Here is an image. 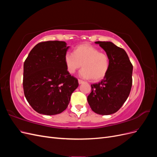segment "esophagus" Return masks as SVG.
Here are the masks:
<instances>
[{
  "label": "esophagus",
  "instance_id": "obj_1",
  "mask_svg": "<svg viewBox=\"0 0 157 157\" xmlns=\"http://www.w3.org/2000/svg\"><path fill=\"white\" fill-rule=\"evenodd\" d=\"M78 84H80L84 82L83 80H80V79H78Z\"/></svg>",
  "mask_w": 157,
  "mask_h": 157
}]
</instances>
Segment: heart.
Returning <instances> with one entry per match:
<instances>
[{"mask_svg":"<svg viewBox=\"0 0 157 157\" xmlns=\"http://www.w3.org/2000/svg\"><path fill=\"white\" fill-rule=\"evenodd\" d=\"M67 71L73 74L82 67L80 75L84 78L99 81L107 75L110 67V58L107 54L89 44H82L74 50V54L67 52L64 56Z\"/></svg>","mask_w":157,"mask_h":157,"instance_id":"b5f03b06","label":"heart"}]
</instances>
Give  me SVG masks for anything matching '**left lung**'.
<instances>
[{
  "label": "left lung",
  "instance_id": "1",
  "mask_svg": "<svg viewBox=\"0 0 157 157\" xmlns=\"http://www.w3.org/2000/svg\"><path fill=\"white\" fill-rule=\"evenodd\" d=\"M110 58V67L101 82L91 84L87 100L92 110L101 115L120 109L130 93L133 65L124 49L111 42L97 41Z\"/></svg>",
  "mask_w": 157,
  "mask_h": 157
}]
</instances>
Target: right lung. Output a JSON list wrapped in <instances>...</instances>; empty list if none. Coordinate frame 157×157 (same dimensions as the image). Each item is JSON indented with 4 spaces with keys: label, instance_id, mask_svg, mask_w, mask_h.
Listing matches in <instances>:
<instances>
[{
    "label": "right lung",
    "instance_id": "add662e5",
    "mask_svg": "<svg viewBox=\"0 0 157 157\" xmlns=\"http://www.w3.org/2000/svg\"><path fill=\"white\" fill-rule=\"evenodd\" d=\"M68 48L63 41L42 42L31 50L25 61L23 92L37 113L54 115L63 112L78 86L77 78L66 69L64 56Z\"/></svg>",
    "mask_w": 157,
    "mask_h": 157
}]
</instances>
